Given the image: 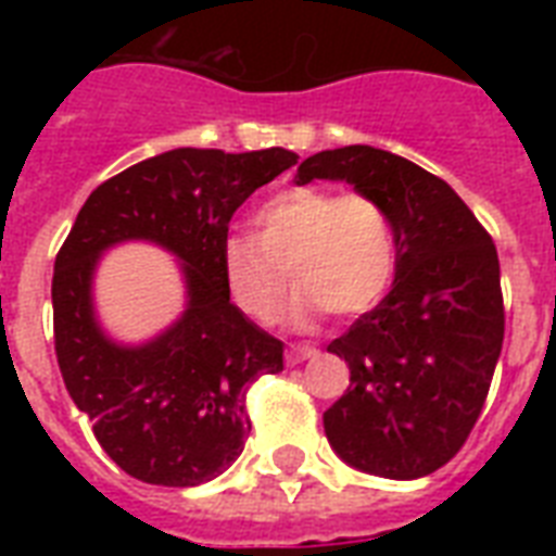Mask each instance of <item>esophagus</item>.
Returning <instances> with one entry per match:
<instances>
[{
    "instance_id": "1",
    "label": "esophagus",
    "mask_w": 556,
    "mask_h": 556,
    "mask_svg": "<svg viewBox=\"0 0 556 556\" xmlns=\"http://www.w3.org/2000/svg\"><path fill=\"white\" fill-rule=\"evenodd\" d=\"M314 355H317V349L314 346H288L286 361L294 366V364H303V361H308V357H314Z\"/></svg>"
}]
</instances>
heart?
Here are the masks:
<instances>
[{"label":"heart","mask_w":556,"mask_h":556,"mask_svg":"<svg viewBox=\"0 0 556 556\" xmlns=\"http://www.w3.org/2000/svg\"><path fill=\"white\" fill-rule=\"evenodd\" d=\"M288 270L300 288L294 317L317 312L352 317L387 294L395 274V227L389 210L364 192L288 187L256 210V236L230 233L222 274L233 303L260 323L277 320Z\"/></svg>","instance_id":"b5f03b06"}]
</instances>
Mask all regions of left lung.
I'll list each match as a JSON object with an SVG mask.
<instances>
[{
  "label": "left lung",
  "instance_id": "obj_1",
  "mask_svg": "<svg viewBox=\"0 0 556 556\" xmlns=\"http://www.w3.org/2000/svg\"><path fill=\"white\" fill-rule=\"evenodd\" d=\"M378 199L395 227V282L331 340L352 383L323 413L346 465L383 479L435 473L473 430L505 338L500 256L456 190L375 147L317 152L296 169Z\"/></svg>",
  "mask_w": 556,
  "mask_h": 556
}]
</instances>
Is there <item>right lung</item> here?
<instances>
[{
	"label": "right lung",
	"instance_id": "add662e5",
	"mask_svg": "<svg viewBox=\"0 0 556 556\" xmlns=\"http://www.w3.org/2000/svg\"><path fill=\"white\" fill-rule=\"evenodd\" d=\"M294 164L282 147H181L103 181L74 218L51 279L56 364L100 447L132 479L195 488L242 453L248 383L282 371V343L230 303L222 244L244 199ZM121 241L161 243L186 274V314L141 348L115 344L93 317V268Z\"/></svg>",
	"mask_w": 556,
	"mask_h": 556
}]
</instances>
